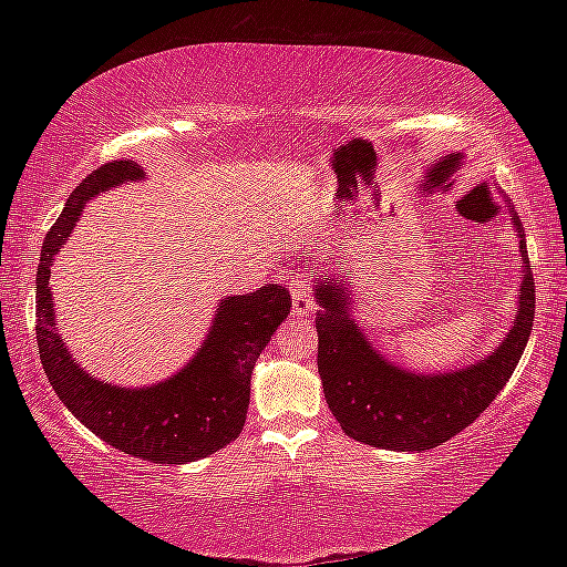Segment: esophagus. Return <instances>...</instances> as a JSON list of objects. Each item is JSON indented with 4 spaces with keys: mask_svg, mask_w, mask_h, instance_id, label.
I'll list each match as a JSON object with an SVG mask.
<instances>
[{
    "mask_svg": "<svg viewBox=\"0 0 567 567\" xmlns=\"http://www.w3.org/2000/svg\"><path fill=\"white\" fill-rule=\"evenodd\" d=\"M315 310H318V305H315V300H312L310 287L302 285V282H297L292 287V312L295 315H302V318H305V315H310Z\"/></svg>",
    "mask_w": 567,
    "mask_h": 567,
    "instance_id": "34e87169",
    "label": "esophagus"
}]
</instances>
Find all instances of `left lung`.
I'll return each instance as SVG.
<instances>
[{
	"mask_svg": "<svg viewBox=\"0 0 567 567\" xmlns=\"http://www.w3.org/2000/svg\"><path fill=\"white\" fill-rule=\"evenodd\" d=\"M520 243V292L515 320L493 352L465 368L447 372L408 370L380 354V348L352 318V290L348 275H315L318 302V372L322 392L344 435L358 443L415 453L447 443L480 417L497 392L511 380L515 364L530 338L535 318V282L527 260L520 217L507 203Z\"/></svg>",
	"mask_w": 567,
	"mask_h": 567,
	"instance_id": "8db88e82",
	"label": "left lung"
}]
</instances>
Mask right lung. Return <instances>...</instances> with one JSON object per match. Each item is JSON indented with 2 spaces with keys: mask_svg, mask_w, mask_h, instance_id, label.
I'll return each instance as SVG.
<instances>
[{
  "mask_svg": "<svg viewBox=\"0 0 567 567\" xmlns=\"http://www.w3.org/2000/svg\"><path fill=\"white\" fill-rule=\"evenodd\" d=\"M145 179L132 159L107 162L80 182L50 235L37 270V344L47 380L64 408L120 453L162 465H185L217 453L243 433L255 362L290 315V290L265 285L223 297L203 344L175 375L147 388L97 380L72 358L54 320L50 275L84 205L100 192Z\"/></svg>",
  "mask_w": 567,
  "mask_h": 567,
  "instance_id": "add662e5",
  "label": "right lung"
}]
</instances>
